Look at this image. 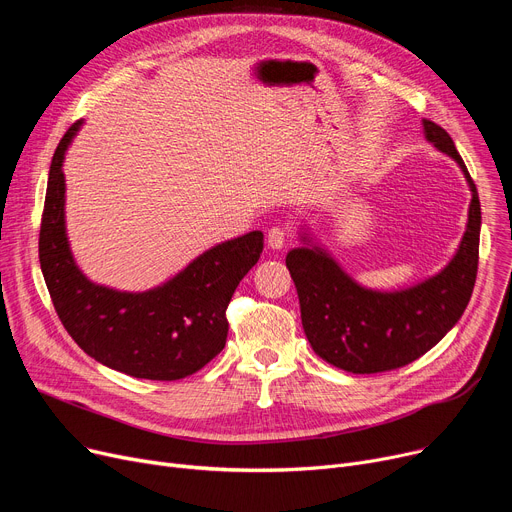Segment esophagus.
I'll list each match as a JSON object with an SVG mask.
<instances>
[{
    "mask_svg": "<svg viewBox=\"0 0 512 512\" xmlns=\"http://www.w3.org/2000/svg\"><path fill=\"white\" fill-rule=\"evenodd\" d=\"M286 238H288V232L280 226H274L270 228V232H267V247L272 251H280L286 245Z\"/></svg>",
    "mask_w": 512,
    "mask_h": 512,
    "instance_id": "obj_1",
    "label": "esophagus"
}]
</instances>
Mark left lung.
Returning a JSON list of instances; mask_svg holds the SVG:
<instances>
[{"label":"left lung","instance_id":"8db88e82","mask_svg":"<svg viewBox=\"0 0 512 512\" xmlns=\"http://www.w3.org/2000/svg\"><path fill=\"white\" fill-rule=\"evenodd\" d=\"M425 141L448 155L471 191L461 245L434 276L398 290L359 284L303 224L301 247L286 255L299 292L303 330L313 351L351 373H380L409 365L434 348L465 313L477 276L481 207L477 188L450 134L423 120Z\"/></svg>","mask_w":512,"mask_h":512}]
</instances>
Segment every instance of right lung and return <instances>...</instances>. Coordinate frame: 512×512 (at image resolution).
Segmentation results:
<instances>
[{"label": "right lung", "instance_id": "right-lung-1", "mask_svg": "<svg viewBox=\"0 0 512 512\" xmlns=\"http://www.w3.org/2000/svg\"><path fill=\"white\" fill-rule=\"evenodd\" d=\"M68 128L51 159L39 234L41 272L64 328L101 365L141 380L174 382L218 355L228 336L226 309L263 251V232L220 242L184 270L143 292L89 280L66 232L64 159L83 128Z\"/></svg>", "mask_w": 512, "mask_h": 512}]
</instances>
